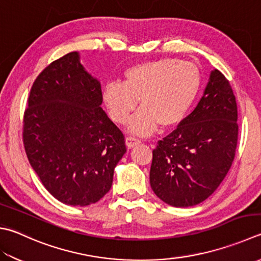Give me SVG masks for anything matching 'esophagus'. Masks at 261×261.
Here are the masks:
<instances>
[{"label": "esophagus", "mask_w": 261, "mask_h": 261, "mask_svg": "<svg viewBox=\"0 0 261 261\" xmlns=\"http://www.w3.org/2000/svg\"><path fill=\"white\" fill-rule=\"evenodd\" d=\"M140 140L139 139H136V137H134V136H127L126 137V145H127V147H133V146H135V145H137L140 143Z\"/></svg>", "instance_id": "obj_1"}]
</instances>
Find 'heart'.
Segmentation results:
<instances>
[{
  "mask_svg": "<svg viewBox=\"0 0 261 261\" xmlns=\"http://www.w3.org/2000/svg\"><path fill=\"white\" fill-rule=\"evenodd\" d=\"M201 87L199 67L175 58L139 63L124 72V82L105 85L102 99L112 120L125 124L140 105L142 109L132 118L128 129L149 135L158 125L173 127L184 119Z\"/></svg>",
  "mask_w": 261,
  "mask_h": 261,
  "instance_id": "obj_1",
  "label": "heart"
}]
</instances>
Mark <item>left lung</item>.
<instances>
[{"mask_svg": "<svg viewBox=\"0 0 261 261\" xmlns=\"http://www.w3.org/2000/svg\"><path fill=\"white\" fill-rule=\"evenodd\" d=\"M238 107L217 69L198 106L153 150L150 184L173 207H192L214 193L232 166L238 145Z\"/></svg>", "mask_w": 261, "mask_h": 261, "instance_id": "8db88e82", "label": "left lung"}]
</instances>
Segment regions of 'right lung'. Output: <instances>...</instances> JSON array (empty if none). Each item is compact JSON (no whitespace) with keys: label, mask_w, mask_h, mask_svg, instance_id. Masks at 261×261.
Here are the masks:
<instances>
[{"label":"right lung","mask_w":261,"mask_h":261,"mask_svg":"<svg viewBox=\"0 0 261 261\" xmlns=\"http://www.w3.org/2000/svg\"><path fill=\"white\" fill-rule=\"evenodd\" d=\"M101 84L70 52L53 61L32 86L23 115L29 164L50 193L69 205H88L111 189L126 152L125 137L102 105Z\"/></svg>","instance_id":"1"}]
</instances>
